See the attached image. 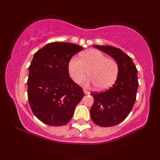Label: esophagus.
<instances>
[{
	"instance_id": "esophagus-1",
	"label": "esophagus",
	"mask_w": 160,
	"mask_h": 160,
	"mask_svg": "<svg viewBox=\"0 0 160 160\" xmlns=\"http://www.w3.org/2000/svg\"><path fill=\"white\" fill-rule=\"evenodd\" d=\"M83 92H84V93H85V94H89V92L86 89H83Z\"/></svg>"
}]
</instances>
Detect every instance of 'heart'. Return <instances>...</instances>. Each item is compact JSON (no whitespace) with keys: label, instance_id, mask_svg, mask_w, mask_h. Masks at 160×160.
I'll return each mask as SVG.
<instances>
[{"label":"heart","instance_id":"heart-1","mask_svg":"<svg viewBox=\"0 0 160 160\" xmlns=\"http://www.w3.org/2000/svg\"><path fill=\"white\" fill-rule=\"evenodd\" d=\"M88 69L90 77L82 79ZM68 71L74 82L104 90L114 83L119 74L117 62L107 58L105 54L97 49H92L81 54V59L73 56L68 62Z\"/></svg>","mask_w":160,"mask_h":160}]
</instances>
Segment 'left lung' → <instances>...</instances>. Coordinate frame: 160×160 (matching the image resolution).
Masks as SVG:
<instances>
[{
	"label": "left lung",
	"instance_id": "8db88e82",
	"mask_svg": "<svg viewBox=\"0 0 160 160\" xmlns=\"http://www.w3.org/2000/svg\"><path fill=\"white\" fill-rule=\"evenodd\" d=\"M93 47L111 56L118 64V77L113 86L102 92L91 93L94 98L91 119L99 126L110 127L120 123L132 109L138 86V71L132 59L120 49L112 46Z\"/></svg>",
	"mask_w": 160,
	"mask_h": 160
}]
</instances>
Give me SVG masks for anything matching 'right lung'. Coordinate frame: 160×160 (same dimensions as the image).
Here are the masks:
<instances>
[{
	"instance_id": "obj_1",
	"label": "right lung",
	"mask_w": 160,
	"mask_h": 160,
	"mask_svg": "<svg viewBox=\"0 0 160 160\" xmlns=\"http://www.w3.org/2000/svg\"><path fill=\"white\" fill-rule=\"evenodd\" d=\"M82 50L71 43L53 42L34 53L28 79V98L34 116L52 126L67 124L83 98L80 86L68 71L71 57Z\"/></svg>"
}]
</instances>
